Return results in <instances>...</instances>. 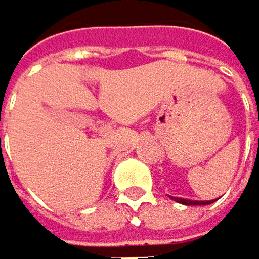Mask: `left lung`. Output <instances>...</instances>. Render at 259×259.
Listing matches in <instances>:
<instances>
[{"instance_id": "8db88e82", "label": "left lung", "mask_w": 259, "mask_h": 259, "mask_svg": "<svg viewBox=\"0 0 259 259\" xmlns=\"http://www.w3.org/2000/svg\"><path fill=\"white\" fill-rule=\"evenodd\" d=\"M171 200H175L176 203L181 204H187V206H204V204H210L217 200H210V201H195V200H184V198H178V196H171Z\"/></svg>"}]
</instances>
